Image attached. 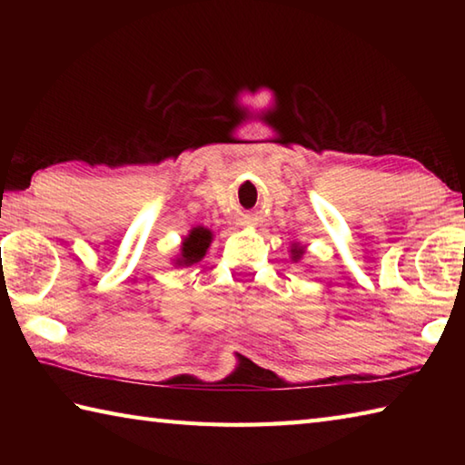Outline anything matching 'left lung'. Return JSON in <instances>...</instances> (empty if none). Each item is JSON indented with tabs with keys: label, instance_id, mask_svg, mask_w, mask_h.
<instances>
[{
	"label": "left lung",
	"instance_id": "1",
	"mask_svg": "<svg viewBox=\"0 0 465 465\" xmlns=\"http://www.w3.org/2000/svg\"><path fill=\"white\" fill-rule=\"evenodd\" d=\"M290 253H292V262L298 263L305 255V245H302L300 242H293L292 248H290Z\"/></svg>",
	"mask_w": 465,
	"mask_h": 465
}]
</instances>
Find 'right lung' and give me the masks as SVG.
Wrapping results in <instances>:
<instances>
[{
    "label": "right lung",
    "mask_w": 465,
    "mask_h": 465,
    "mask_svg": "<svg viewBox=\"0 0 465 465\" xmlns=\"http://www.w3.org/2000/svg\"><path fill=\"white\" fill-rule=\"evenodd\" d=\"M213 242V232L207 230L203 225H195L190 230V233L183 235L180 252H177L172 263L175 268H183V265H193L205 258L207 250Z\"/></svg>",
    "instance_id": "obj_1"
}]
</instances>
